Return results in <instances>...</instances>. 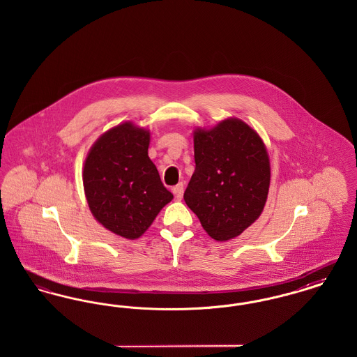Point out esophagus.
I'll return each instance as SVG.
<instances>
[{"mask_svg":"<svg viewBox=\"0 0 357 357\" xmlns=\"http://www.w3.org/2000/svg\"><path fill=\"white\" fill-rule=\"evenodd\" d=\"M172 191H174V194H175V198H176L178 201H181L182 197H183V183H182V182L178 183L176 186L172 188Z\"/></svg>","mask_w":357,"mask_h":357,"instance_id":"esophagus-1","label":"esophagus"}]
</instances>
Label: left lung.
<instances>
[{
	"label": "left lung",
	"instance_id": "left-lung-1",
	"mask_svg": "<svg viewBox=\"0 0 357 357\" xmlns=\"http://www.w3.org/2000/svg\"><path fill=\"white\" fill-rule=\"evenodd\" d=\"M195 170L183 194L204 230L215 241L239 236L261 215L271 166L261 137L238 119L194 132Z\"/></svg>",
	"mask_w": 357,
	"mask_h": 357
}]
</instances>
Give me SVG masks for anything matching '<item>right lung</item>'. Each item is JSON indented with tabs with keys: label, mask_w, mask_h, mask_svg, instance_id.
<instances>
[{
	"label": "right lung",
	"mask_w": 357,
	"mask_h": 357,
	"mask_svg": "<svg viewBox=\"0 0 357 357\" xmlns=\"http://www.w3.org/2000/svg\"><path fill=\"white\" fill-rule=\"evenodd\" d=\"M150 132L124 123L93 144L83 171L95 218L121 237L139 238L174 198L149 158Z\"/></svg>",
	"instance_id": "obj_1"
}]
</instances>
